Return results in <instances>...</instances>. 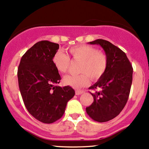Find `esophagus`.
I'll list each match as a JSON object with an SVG mask.
<instances>
[{
  "mask_svg": "<svg viewBox=\"0 0 149 149\" xmlns=\"http://www.w3.org/2000/svg\"><path fill=\"white\" fill-rule=\"evenodd\" d=\"M84 93V91H76V95H79L82 94V93Z\"/></svg>",
  "mask_w": 149,
  "mask_h": 149,
  "instance_id": "esophagus-1",
  "label": "esophagus"
}]
</instances>
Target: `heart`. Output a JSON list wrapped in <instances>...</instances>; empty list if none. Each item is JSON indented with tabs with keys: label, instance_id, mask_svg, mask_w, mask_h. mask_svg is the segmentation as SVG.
I'll use <instances>...</instances> for the list:
<instances>
[{
	"label": "heart",
	"instance_id": "b5f03b06",
	"mask_svg": "<svg viewBox=\"0 0 149 149\" xmlns=\"http://www.w3.org/2000/svg\"><path fill=\"white\" fill-rule=\"evenodd\" d=\"M69 52L73 59L82 61L79 70L82 73L76 76H65L63 82L67 86L73 88L85 87L89 84L90 77L93 81H97L106 72L108 64L107 56L92 46H76L71 47ZM52 61L56 69L61 73H66L68 71L71 62L69 56L61 51L55 53Z\"/></svg>",
	"mask_w": 149,
	"mask_h": 149
}]
</instances>
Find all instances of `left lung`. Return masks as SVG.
Returning <instances> with one entry per match:
<instances>
[{"mask_svg": "<svg viewBox=\"0 0 149 149\" xmlns=\"http://www.w3.org/2000/svg\"><path fill=\"white\" fill-rule=\"evenodd\" d=\"M102 47L108 60L104 74L89 89L98 91L91 93L94 101L86 107L91 118L105 122L117 117L125 107L132 83L133 68L127 55L107 40L98 39L89 42Z\"/></svg>", "mask_w": 149, "mask_h": 149, "instance_id": "obj_1", "label": "left lung"}]
</instances>
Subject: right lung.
<instances>
[{"mask_svg":"<svg viewBox=\"0 0 149 149\" xmlns=\"http://www.w3.org/2000/svg\"><path fill=\"white\" fill-rule=\"evenodd\" d=\"M59 45L40 41L22 56L17 70L19 91L27 111L36 120L51 124L59 120L74 96L70 86H56L61 76L52 58Z\"/></svg>","mask_w":149,"mask_h":149,"instance_id":"right-lung-1","label":"right lung"}]
</instances>
